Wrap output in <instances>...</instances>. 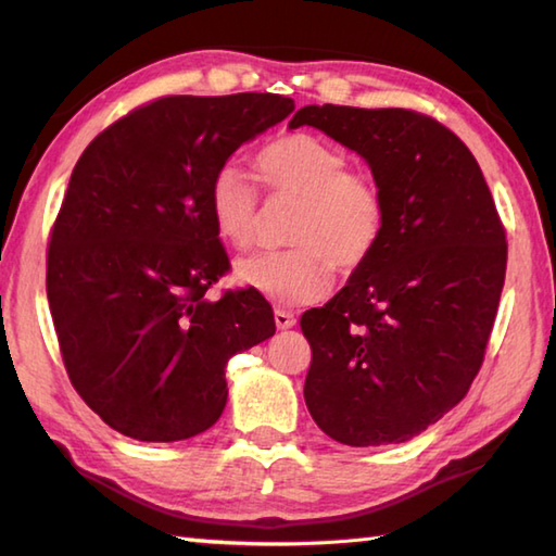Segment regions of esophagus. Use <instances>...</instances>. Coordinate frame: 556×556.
<instances>
[{"label":"esophagus","instance_id":"34e87169","mask_svg":"<svg viewBox=\"0 0 556 556\" xmlns=\"http://www.w3.org/2000/svg\"><path fill=\"white\" fill-rule=\"evenodd\" d=\"M274 319H276V327L278 329H292L295 327V314L288 312V309H276L274 312Z\"/></svg>","mask_w":556,"mask_h":556}]
</instances>
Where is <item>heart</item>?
Returning a JSON list of instances; mask_svg holds the SVG:
<instances>
[{
  "label": "heart",
  "instance_id": "heart-1",
  "mask_svg": "<svg viewBox=\"0 0 556 556\" xmlns=\"http://www.w3.org/2000/svg\"><path fill=\"white\" fill-rule=\"evenodd\" d=\"M256 176L270 198L298 201L282 251H258L237 261L235 276L278 305H305L331 288L333 268L353 274L382 242L387 203L380 184L351 172L337 144L309 132L270 140L254 156ZM207 213L217 237L242 249L256 235L261 195L235 164L217 166L207 184Z\"/></svg>",
  "mask_w": 556,
  "mask_h": 556
}]
</instances>
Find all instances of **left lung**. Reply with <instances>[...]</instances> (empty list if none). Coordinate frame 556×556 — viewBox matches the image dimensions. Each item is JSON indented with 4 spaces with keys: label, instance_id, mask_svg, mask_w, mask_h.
Returning <instances> with one entry per match:
<instances>
[{
    "label": "left lung",
    "instance_id": "1",
    "mask_svg": "<svg viewBox=\"0 0 556 556\" xmlns=\"http://www.w3.org/2000/svg\"><path fill=\"white\" fill-rule=\"evenodd\" d=\"M312 125L370 164L387 203L382 242L324 307L302 314L312 345L305 402L333 441L404 443L463 402L506 278V229L475 154L408 109L305 106Z\"/></svg>",
    "mask_w": 556,
    "mask_h": 556
}]
</instances>
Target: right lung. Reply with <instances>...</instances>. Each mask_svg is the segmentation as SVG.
<instances>
[{"label":"right lung","mask_w":556,"mask_h":556,"mask_svg":"<svg viewBox=\"0 0 556 556\" xmlns=\"http://www.w3.org/2000/svg\"><path fill=\"white\" fill-rule=\"evenodd\" d=\"M295 101L278 93L164 97L89 142L48 244V302L70 382L135 441H186L227 404L235 353L276 333L258 292L207 288L229 268L207 184Z\"/></svg>","instance_id":"add662e5"}]
</instances>
